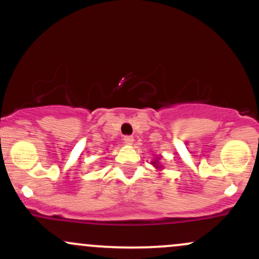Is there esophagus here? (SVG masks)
Wrapping results in <instances>:
<instances>
[{
	"label": "esophagus",
	"instance_id": "1",
	"mask_svg": "<svg viewBox=\"0 0 259 259\" xmlns=\"http://www.w3.org/2000/svg\"><path fill=\"white\" fill-rule=\"evenodd\" d=\"M124 142H125L126 145H133L134 138L133 136H124Z\"/></svg>",
	"mask_w": 259,
	"mask_h": 259
}]
</instances>
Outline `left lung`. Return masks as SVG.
I'll list each match as a JSON object with an SVG mask.
<instances>
[{
	"instance_id": "8db88e82",
	"label": "left lung",
	"mask_w": 259,
	"mask_h": 259,
	"mask_svg": "<svg viewBox=\"0 0 259 259\" xmlns=\"http://www.w3.org/2000/svg\"><path fill=\"white\" fill-rule=\"evenodd\" d=\"M159 158H160V156L156 157V158H154L152 162H151V164H152L156 169H158V170H160V169H163V165L159 163Z\"/></svg>"
}]
</instances>
